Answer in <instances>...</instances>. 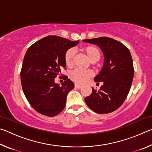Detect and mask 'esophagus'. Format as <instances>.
<instances>
[{"instance_id":"34e87169","label":"esophagus","mask_w":152,"mask_h":152,"mask_svg":"<svg viewBox=\"0 0 152 152\" xmlns=\"http://www.w3.org/2000/svg\"><path fill=\"white\" fill-rule=\"evenodd\" d=\"M74 86H75L76 88H78V89H80V88H82V86L79 85V84H75V85H74Z\"/></svg>"}]
</instances>
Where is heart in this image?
<instances>
[{
    "label": "heart",
    "instance_id": "obj_1",
    "mask_svg": "<svg viewBox=\"0 0 152 152\" xmlns=\"http://www.w3.org/2000/svg\"><path fill=\"white\" fill-rule=\"evenodd\" d=\"M81 50L85 53L87 57L91 61L93 60H99L101 58V52L94 45H88L83 46ZM74 57V51L72 49H68L64 53V60L66 65L70 67L73 64V59ZM92 75V72L84 70L82 69L76 68L70 73V78L73 82L78 84H83L91 78Z\"/></svg>",
    "mask_w": 152,
    "mask_h": 152
}]
</instances>
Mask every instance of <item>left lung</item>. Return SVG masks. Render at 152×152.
Instances as JSON below:
<instances>
[{
    "mask_svg": "<svg viewBox=\"0 0 152 152\" xmlns=\"http://www.w3.org/2000/svg\"><path fill=\"white\" fill-rule=\"evenodd\" d=\"M97 45L104 53V66L94 77V81L103 85L99 91L92 88V94L84 100L91 110L99 114L110 113L121 106L132 86L134 68L129 49L118 41L107 37L84 39Z\"/></svg>",
    "mask_w": 152,
    "mask_h": 152,
    "instance_id": "8db88e82",
    "label": "left lung"
}]
</instances>
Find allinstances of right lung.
I'll return each mask as SVG.
<instances>
[{
  "label": "right lung",
  "mask_w": 152,
  "mask_h": 152,
  "mask_svg": "<svg viewBox=\"0 0 152 152\" xmlns=\"http://www.w3.org/2000/svg\"><path fill=\"white\" fill-rule=\"evenodd\" d=\"M78 42L49 35L33 43L25 53L20 70L23 91L31 106L40 114L54 117L65 107L67 95L74 84L66 76L61 86L54 80L66 67L64 53Z\"/></svg>",
  "instance_id": "right-lung-1"
}]
</instances>
